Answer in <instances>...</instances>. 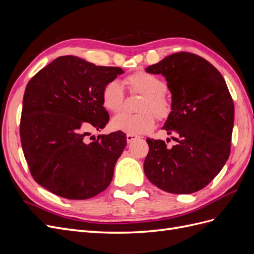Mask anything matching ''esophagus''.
<instances>
[{"label": "esophagus", "instance_id": "obj_1", "mask_svg": "<svg viewBox=\"0 0 254 254\" xmlns=\"http://www.w3.org/2000/svg\"><path fill=\"white\" fill-rule=\"evenodd\" d=\"M126 139H127V142L128 143H131L132 141H134V140H136V139H139V136L137 135H135V134H127L126 135Z\"/></svg>", "mask_w": 254, "mask_h": 254}]
</instances>
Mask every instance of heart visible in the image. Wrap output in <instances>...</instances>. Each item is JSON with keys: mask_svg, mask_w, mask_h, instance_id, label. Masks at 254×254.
I'll list each match as a JSON object with an SVG mask.
<instances>
[{"mask_svg": "<svg viewBox=\"0 0 254 254\" xmlns=\"http://www.w3.org/2000/svg\"><path fill=\"white\" fill-rule=\"evenodd\" d=\"M126 83L133 93L143 95L137 110L140 113H120L112 119L111 126L129 134H144L155 128L156 120H164L172 111V105L164 95L166 83L156 75L140 71L129 75ZM103 105L110 112H119L124 103V91L119 80H110L106 83L102 93Z\"/></svg>", "mask_w": 254, "mask_h": 254, "instance_id": "1", "label": "heart"}]
</instances>
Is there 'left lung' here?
<instances>
[{
	"mask_svg": "<svg viewBox=\"0 0 254 254\" xmlns=\"http://www.w3.org/2000/svg\"><path fill=\"white\" fill-rule=\"evenodd\" d=\"M161 74L172 93V111L162 129L175 132L168 148L163 140L147 139L144 173L161 190L191 194L206 187L226 164L234 124L232 97L216 67L195 54L180 52L149 65Z\"/></svg>",
	"mask_w": 254,
	"mask_h": 254,
	"instance_id": "obj_1",
	"label": "left lung"
}]
</instances>
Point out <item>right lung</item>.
Here are the masks:
<instances>
[{"label":"right lung","mask_w":254,"mask_h":254,"mask_svg":"<svg viewBox=\"0 0 254 254\" xmlns=\"http://www.w3.org/2000/svg\"><path fill=\"white\" fill-rule=\"evenodd\" d=\"M124 73L77 56H61L38 72L23 97L20 135L35 181L51 193L73 200L94 197L108 188L126 134H99L90 129L109 121L102 93L107 82Z\"/></svg>","instance_id":"right-lung-1"}]
</instances>
